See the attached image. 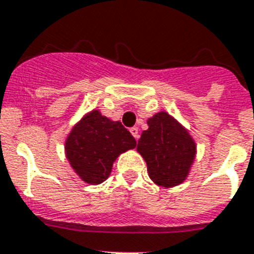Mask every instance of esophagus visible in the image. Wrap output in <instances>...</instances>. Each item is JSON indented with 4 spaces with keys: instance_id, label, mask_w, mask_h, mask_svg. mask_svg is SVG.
<instances>
[{
    "instance_id": "obj_1",
    "label": "esophagus",
    "mask_w": 254,
    "mask_h": 254,
    "mask_svg": "<svg viewBox=\"0 0 254 254\" xmlns=\"http://www.w3.org/2000/svg\"><path fill=\"white\" fill-rule=\"evenodd\" d=\"M130 133L133 134V136L135 138L136 140L139 139V129H138V127H130Z\"/></svg>"
}]
</instances>
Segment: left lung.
<instances>
[{"label": "left lung", "mask_w": 254, "mask_h": 254, "mask_svg": "<svg viewBox=\"0 0 254 254\" xmlns=\"http://www.w3.org/2000/svg\"><path fill=\"white\" fill-rule=\"evenodd\" d=\"M148 129L138 140L136 151L147 162L154 184L171 188L187 180L197 153V144L188 130L167 112L147 120Z\"/></svg>", "instance_id": "left-lung-1"}]
</instances>
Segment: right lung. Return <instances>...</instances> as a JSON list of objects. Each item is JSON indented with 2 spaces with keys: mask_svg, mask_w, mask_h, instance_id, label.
<instances>
[{
  "mask_svg": "<svg viewBox=\"0 0 254 254\" xmlns=\"http://www.w3.org/2000/svg\"><path fill=\"white\" fill-rule=\"evenodd\" d=\"M135 145L134 136L120 121L93 110L74 125L65 140V154L83 182L97 185L109 178L115 160Z\"/></svg>",
  "mask_w": 254,
  "mask_h": 254,
  "instance_id": "right-lung-1",
  "label": "right lung"
}]
</instances>
